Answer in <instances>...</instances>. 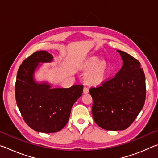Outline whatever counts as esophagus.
I'll list each match as a JSON object with an SVG mask.
<instances>
[{
	"mask_svg": "<svg viewBox=\"0 0 158 158\" xmlns=\"http://www.w3.org/2000/svg\"><path fill=\"white\" fill-rule=\"evenodd\" d=\"M83 92H84V93H85H85H88L89 92V89H88L87 87L85 86L84 88V90H83Z\"/></svg>",
	"mask_w": 158,
	"mask_h": 158,
	"instance_id": "esophagus-1",
	"label": "esophagus"
}]
</instances>
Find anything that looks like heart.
I'll use <instances>...</instances> for the list:
<instances>
[{
  "label": "heart",
  "mask_w": 158,
  "mask_h": 158,
  "mask_svg": "<svg viewBox=\"0 0 158 158\" xmlns=\"http://www.w3.org/2000/svg\"><path fill=\"white\" fill-rule=\"evenodd\" d=\"M84 70L90 71L87 78L93 84H99L104 79L106 74V65L104 62L99 63V59L96 57H92L88 60L83 66Z\"/></svg>",
  "instance_id": "heart-1"
}]
</instances>
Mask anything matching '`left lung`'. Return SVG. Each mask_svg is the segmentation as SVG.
<instances>
[{"label": "left lung", "mask_w": 158, "mask_h": 158, "mask_svg": "<svg viewBox=\"0 0 158 158\" xmlns=\"http://www.w3.org/2000/svg\"><path fill=\"white\" fill-rule=\"evenodd\" d=\"M123 66L113 78L89 90L96 124L106 130H123L132 123L146 100V79L141 63L117 50Z\"/></svg>", "instance_id": "obj_1"}]
</instances>
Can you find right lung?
<instances>
[{"label":"right lung","instance_id":"obj_1","mask_svg":"<svg viewBox=\"0 0 158 158\" xmlns=\"http://www.w3.org/2000/svg\"><path fill=\"white\" fill-rule=\"evenodd\" d=\"M53 56L46 51L33 53L18 69L15 98L23 120L39 132L52 133L62 130L68 122L71 109L83 93V85L68 89H52L46 82L37 83L34 73L39 63H50Z\"/></svg>","mask_w":158,"mask_h":158}]
</instances>
